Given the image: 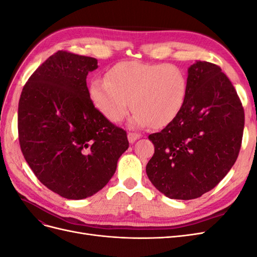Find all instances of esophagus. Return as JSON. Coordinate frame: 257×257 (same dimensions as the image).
<instances>
[{
	"mask_svg": "<svg viewBox=\"0 0 257 257\" xmlns=\"http://www.w3.org/2000/svg\"><path fill=\"white\" fill-rule=\"evenodd\" d=\"M142 137V135L141 134H138V133H133V132H130V133L127 134V138H128V142L131 143V144H133V143H135L138 138H141Z\"/></svg>",
	"mask_w": 257,
	"mask_h": 257,
	"instance_id": "34e87169",
	"label": "esophagus"
}]
</instances>
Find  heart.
<instances>
[{
  "instance_id": "1",
  "label": "heart",
  "mask_w": 257,
  "mask_h": 257,
  "mask_svg": "<svg viewBox=\"0 0 257 257\" xmlns=\"http://www.w3.org/2000/svg\"><path fill=\"white\" fill-rule=\"evenodd\" d=\"M188 93V79L175 64L139 61L116 63L106 79H94L89 96L96 109L109 121L121 122L132 109L134 126L164 127L180 114Z\"/></svg>"
}]
</instances>
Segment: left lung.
Masks as SVG:
<instances>
[{
  "instance_id": "obj_1",
  "label": "left lung",
  "mask_w": 257,
  "mask_h": 257,
  "mask_svg": "<svg viewBox=\"0 0 257 257\" xmlns=\"http://www.w3.org/2000/svg\"><path fill=\"white\" fill-rule=\"evenodd\" d=\"M244 110L219 65L198 61L189 68L182 110L160 133L149 135L154 154L146 172L173 199H194L212 190L235 164Z\"/></svg>"
}]
</instances>
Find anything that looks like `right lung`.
Instances as JSON below:
<instances>
[{
  "instance_id": "add662e5",
  "label": "right lung",
  "mask_w": 257,
  "mask_h": 257,
  "mask_svg": "<svg viewBox=\"0 0 257 257\" xmlns=\"http://www.w3.org/2000/svg\"><path fill=\"white\" fill-rule=\"evenodd\" d=\"M96 68L94 58L59 50L31 75L19 99L23 157L46 188L67 199L102 190L128 148L126 132L91 102L87 76Z\"/></svg>"
}]
</instances>
